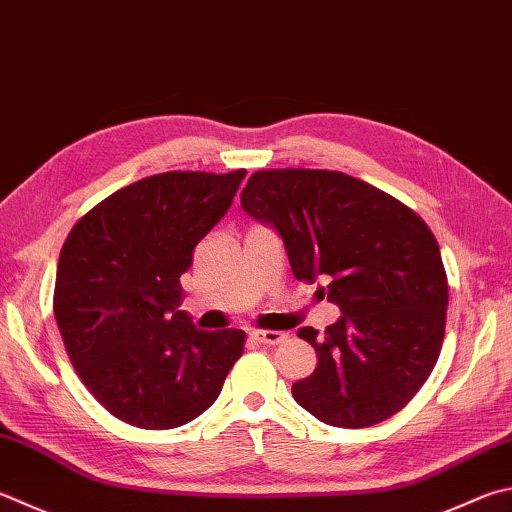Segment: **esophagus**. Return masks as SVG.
I'll return each mask as SVG.
<instances>
[{"label": "esophagus", "mask_w": 512, "mask_h": 512, "mask_svg": "<svg viewBox=\"0 0 512 512\" xmlns=\"http://www.w3.org/2000/svg\"><path fill=\"white\" fill-rule=\"evenodd\" d=\"M250 336H253L257 342H262V345H280V342L288 338L282 331H262V329L253 331Z\"/></svg>", "instance_id": "34e87169"}]
</instances>
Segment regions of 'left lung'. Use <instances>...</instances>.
<instances>
[{"label":"left lung","instance_id":"8db88e82","mask_svg":"<svg viewBox=\"0 0 512 512\" xmlns=\"http://www.w3.org/2000/svg\"><path fill=\"white\" fill-rule=\"evenodd\" d=\"M241 208L282 237L295 280L329 282L340 318L297 329L318 353L293 398L333 427L401 412L432 374L448 313V277L425 221L401 201L329 170L255 172Z\"/></svg>","mask_w":512,"mask_h":512}]
</instances>
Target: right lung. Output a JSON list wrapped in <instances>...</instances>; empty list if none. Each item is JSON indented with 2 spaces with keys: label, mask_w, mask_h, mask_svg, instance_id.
I'll return each instance as SVG.
<instances>
[{
  "label": "right lung",
  "mask_w": 512,
  "mask_h": 512,
  "mask_svg": "<svg viewBox=\"0 0 512 512\" xmlns=\"http://www.w3.org/2000/svg\"><path fill=\"white\" fill-rule=\"evenodd\" d=\"M244 176H147L91 208L64 241L55 322L80 380L120 421L143 430L190 423L217 401L244 351V331H201L179 309L192 250Z\"/></svg>",
  "instance_id": "right-lung-1"
}]
</instances>
